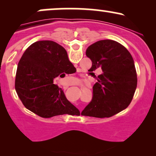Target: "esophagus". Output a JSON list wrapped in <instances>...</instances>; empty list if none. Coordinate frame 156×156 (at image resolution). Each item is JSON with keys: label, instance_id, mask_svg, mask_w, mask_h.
<instances>
[{"label": "esophagus", "instance_id": "34e87169", "mask_svg": "<svg viewBox=\"0 0 156 156\" xmlns=\"http://www.w3.org/2000/svg\"><path fill=\"white\" fill-rule=\"evenodd\" d=\"M67 89V88H65V89Z\"/></svg>", "mask_w": 156, "mask_h": 156}]
</instances>
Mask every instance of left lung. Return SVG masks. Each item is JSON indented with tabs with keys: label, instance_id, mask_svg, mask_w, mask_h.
Here are the masks:
<instances>
[{
	"label": "left lung",
	"instance_id": "left-lung-1",
	"mask_svg": "<svg viewBox=\"0 0 156 156\" xmlns=\"http://www.w3.org/2000/svg\"><path fill=\"white\" fill-rule=\"evenodd\" d=\"M86 55L91 59L93 72L101 68L93 87L92 99L81 114L89 117H111L124 110L131 102L137 86L134 62L122 44L104 39L89 46Z\"/></svg>",
	"mask_w": 156,
	"mask_h": 156
}]
</instances>
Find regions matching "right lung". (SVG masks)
<instances>
[{"label": "right lung", "mask_w": 156, "mask_h": 156, "mask_svg": "<svg viewBox=\"0 0 156 156\" xmlns=\"http://www.w3.org/2000/svg\"><path fill=\"white\" fill-rule=\"evenodd\" d=\"M73 69L76 70L66 50L56 42L43 40L31 44L20 60L15 77L16 92L23 104L43 118L74 113L76 106L53 83L54 78L72 74Z\"/></svg>", "instance_id": "1"}]
</instances>
